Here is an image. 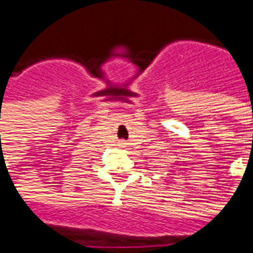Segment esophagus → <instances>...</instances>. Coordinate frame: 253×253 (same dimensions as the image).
Listing matches in <instances>:
<instances>
[{
  "label": "esophagus",
  "instance_id": "1",
  "mask_svg": "<svg viewBox=\"0 0 253 253\" xmlns=\"http://www.w3.org/2000/svg\"><path fill=\"white\" fill-rule=\"evenodd\" d=\"M123 143H125V142H122V145H123Z\"/></svg>",
  "mask_w": 253,
  "mask_h": 253
}]
</instances>
